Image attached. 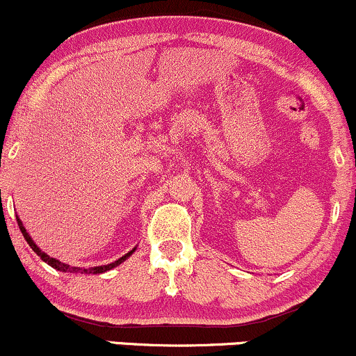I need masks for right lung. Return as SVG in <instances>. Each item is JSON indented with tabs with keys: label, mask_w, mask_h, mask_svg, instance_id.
Returning <instances> with one entry per match:
<instances>
[{
	"label": "right lung",
	"mask_w": 356,
	"mask_h": 356,
	"mask_svg": "<svg viewBox=\"0 0 356 356\" xmlns=\"http://www.w3.org/2000/svg\"><path fill=\"white\" fill-rule=\"evenodd\" d=\"M16 220H18L19 231H22V234L24 236V239H26V243L30 244V248L33 249V251L36 252V254H38L40 257H42V259L44 261V263H48V264H50L51 268L58 269V271H61V273H81V275H100V273L110 271V269H112V268H115V266H118V264H120V263H124V261L127 259V257H129L130 254H132L134 251H136V249H132V251H130V252H127L125 256H122L120 259L113 261V263L107 264V266H95V268H88V269H85V268H76V266H68V264L61 263V261L55 259V257H50V256H48V254H44V252L42 251V249H40V248L36 246V244L33 243V239L30 238V234H28L26 229H24V227H23L22 220H19L18 218H16Z\"/></svg>",
	"instance_id": "add662e5"
}]
</instances>
